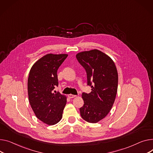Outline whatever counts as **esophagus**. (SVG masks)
<instances>
[{"label":"esophagus","mask_w":153,"mask_h":153,"mask_svg":"<svg viewBox=\"0 0 153 153\" xmlns=\"http://www.w3.org/2000/svg\"><path fill=\"white\" fill-rule=\"evenodd\" d=\"M76 95H72V94H69L68 95V98H73L74 97H75Z\"/></svg>","instance_id":"1"}]
</instances>
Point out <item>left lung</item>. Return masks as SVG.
I'll use <instances>...</instances> for the list:
<instances>
[{
    "instance_id": "obj_1",
    "label": "left lung",
    "mask_w": 153,
    "mask_h": 153,
    "mask_svg": "<svg viewBox=\"0 0 153 153\" xmlns=\"http://www.w3.org/2000/svg\"><path fill=\"white\" fill-rule=\"evenodd\" d=\"M79 63L87 73V85L91 92L82 94L84 104L80 110L83 119L97 123L105 117L113 107L117 94L118 74L112 59L94 49L76 55Z\"/></svg>"
}]
</instances>
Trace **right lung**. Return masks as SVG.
Masks as SVG:
<instances>
[{"label": "right lung", "instance_id": "right-lung-1", "mask_svg": "<svg viewBox=\"0 0 153 153\" xmlns=\"http://www.w3.org/2000/svg\"><path fill=\"white\" fill-rule=\"evenodd\" d=\"M66 54H47L36 62L30 70L27 80L29 101L36 117L48 125L62 119L66 97L56 92L58 86L57 70Z\"/></svg>", "mask_w": 153, "mask_h": 153}]
</instances>
